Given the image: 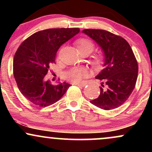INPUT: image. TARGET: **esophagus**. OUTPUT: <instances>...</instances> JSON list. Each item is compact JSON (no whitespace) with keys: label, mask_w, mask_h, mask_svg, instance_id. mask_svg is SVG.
I'll return each mask as SVG.
<instances>
[{"label":"esophagus","mask_w":152,"mask_h":152,"mask_svg":"<svg viewBox=\"0 0 152 152\" xmlns=\"http://www.w3.org/2000/svg\"><path fill=\"white\" fill-rule=\"evenodd\" d=\"M74 85H76V86H81V87H84L85 86H86V83H73Z\"/></svg>","instance_id":"obj_1"}]
</instances>
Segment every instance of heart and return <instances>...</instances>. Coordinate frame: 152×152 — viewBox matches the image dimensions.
<instances>
[{
  "mask_svg": "<svg viewBox=\"0 0 152 152\" xmlns=\"http://www.w3.org/2000/svg\"><path fill=\"white\" fill-rule=\"evenodd\" d=\"M76 46H77L78 50H89L91 52L94 50V44L90 39L86 38H81L78 39L76 42ZM104 62V58L102 56H99L96 57L92 61V64L95 68L99 69L103 66ZM88 72L86 69L83 67L74 68L69 70L66 74V78L70 80L74 83H78L80 82L83 78L88 76Z\"/></svg>",
  "mask_w": 152,
  "mask_h": 152,
  "instance_id": "heart-1",
  "label": "heart"
}]
</instances>
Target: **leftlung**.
<instances>
[{"instance_id": "1", "label": "left lung", "mask_w": 152, "mask_h": 152, "mask_svg": "<svg viewBox=\"0 0 152 152\" xmlns=\"http://www.w3.org/2000/svg\"><path fill=\"white\" fill-rule=\"evenodd\" d=\"M82 32L98 43L105 56V68L96 76L102 81L100 94L90 102L104 110L118 108L129 97L137 80L139 68L133 50L124 38L109 31L84 29Z\"/></svg>"}]
</instances>
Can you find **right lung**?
Here are the masks:
<instances>
[{
	"mask_svg": "<svg viewBox=\"0 0 152 152\" xmlns=\"http://www.w3.org/2000/svg\"><path fill=\"white\" fill-rule=\"evenodd\" d=\"M78 28H50L26 38L15 52L13 76L24 96L32 104L46 107L54 104L67 91L70 84L53 85L45 76L62 44L79 33Z\"/></svg>",
	"mask_w": 152,
	"mask_h": 152,
	"instance_id": "right-lung-1",
	"label": "right lung"
}]
</instances>
